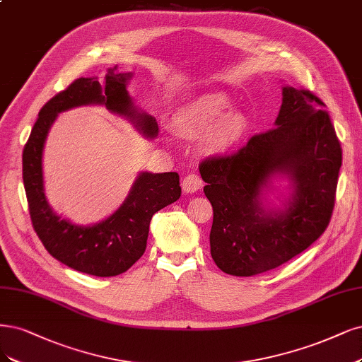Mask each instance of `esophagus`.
Returning a JSON list of instances; mask_svg holds the SVG:
<instances>
[{
	"label": "esophagus",
	"instance_id": "34e87169",
	"mask_svg": "<svg viewBox=\"0 0 362 362\" xmlns=\"http://www.w3.org/2000/svg\"><path fill=\"white\" fill-rule=\"evenodd\" d=\"M181 185L184 193H194L202 187V180L196 173H189V175L184 177Z\"/></svg>",
	"mask_w": 362,
	"mask_h": 362
}]
</instances>
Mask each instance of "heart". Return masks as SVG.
<instances>
[{"mask_svg": "<svg viewBox=\"0 0 362 362\" xmlns=\"http://www.w3.org/2000/svg\"><path fill=\"white\" fill-rule=\"evenodd\" d=\"M232 102L226 94L206 93L196 97L177 114L178 129L189 134L197 136L206 132L205 142L211 149H228L241 139L247 130V118L241 112H226Z\"/></svg>", "mask_w": 362, "mask_h": 362, "instance_id": "1", "label": "heart"}]
</instances>
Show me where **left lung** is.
Instances as JSON below:
<instances>
[{
    "label": "left lung",
    "instance_id": "left-lung-1",
    "mask_svg": "<svg viewBox=\"0 0 362 362\" xmlns=\"http://www.w3.org/2000/svg\"><path fill=\"white\" fill-rule=\"evenodd\" d=\"M323 106L308 90L283 86L276 127L199 165L214 211L211 256L223 272L250 277L277 268L328 228L343 157ZM279 175L291 180L293 194L283 210L267 209L263 192Z\"/></svg>",
    "mask_w": 362,
    "mask_h": 362
}]
</instances>
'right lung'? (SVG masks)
<instances>
[{"mask_svg":"<svg viewBox=\"0 0 362 362\" xmlns=\"http://www.w3.org/2000/svg\"><path fill=\"white\" fill-rule=\"evenodd\" d=\"M132 76L133 73H121L115 66L107 69L105 85L98 78L73 81L40 109L22 154L23 187L37 236L61 264L95 277L118 276L141 259L153 216L181 196L180 175L177 172H141L114 214L91 226H78L57 216L46 201L43 148L59 112L83 105H105L114 114L129 118L146 138H156V119L136 107L129 95Z\"/></svg>","mask_w":362,"mask_h":362,"instance_id":"add662e5","label":"right lung"}]
</instances>
